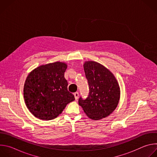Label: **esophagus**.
Instances as JSON below:
<instances>
[{
	"instance_id": "1",
	"label": "esophagus",
	"mask_w": 157,
	"mask_h": 157,
	"mask_svg": "<svg viewBox=\"0 0 157 157\" xmlns=\"http://www.w3.org/2000/svg\"><path fill=\"white\" fill-rule=\"evenodd\" d=\"M74 96H75V99H76V100H77V99H78V97H79V93H78V92H76V93H74Z\"/></svg>"
}]
</instances>
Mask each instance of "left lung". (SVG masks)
Returning <instances> with one entry per match:
<instances>
[{"label": "left lung", "mask_w": 157, "mask_h": 157, "mask_svg": "<svg viewBox=\"0 0 157 157\" xmlns=\"http://www.w3.org/2000/svg\"><path fill=\"white\" fill-rule=\"evenodd\" d=\"M84 70L89 86V94L78 103L87 116L98 121L109 116L118 105L121 90L119 82L109 70L94 61H85Z\"/></svg>", "instance_id": "left-lung-1"}]
</instances>
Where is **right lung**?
<instances>
[{
  "label": "right lung",
  "instance_id": "right-lung-1",
  "mask_svg": "<svg viewBox=\"0 0 157 157\" xmlns=\"http://www.w3.org/2000/svg\"><path fill=\"white\" fill-rule=\"evenodd\" d=\"M68 65L56 61L39 66L27 76L24 87L25 104L30 113L43 121L52 120L66 105L75 100L68 91L64 72Z\"/></svg>",
  "mask_w": 157,
  "mask_h": 157
}]
</instances>
